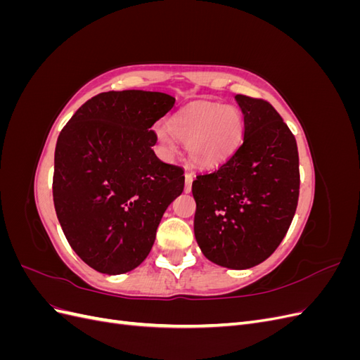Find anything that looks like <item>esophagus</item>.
<instances>
[{"mask_svg":"<svg viewBox=\"0 0 360 360\" xmlns=\"http://www.w3.org/2000/svg\"><path fill=\"white\" fill-rule=\"evenodd\" d=\"M192 181H193V176L191 172L184 174V192H191L192 189Z\"/></svg>","mask_w":360,"mask_h":360,"instance_id":"esophagus-1","label":"esophagus"}]
</instances>
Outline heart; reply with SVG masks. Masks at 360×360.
<instances>
[{"instance_id": "1", "label": "heart", "mask_w": 360, "mask_h": 360, "mask_svg": "<svg viewBox=\"0 0 360 360\" xmlns=\"http://www.w3.org/2000/svg\"><path fill=\"white\" fill-rule=\"evenodd\" d=\"M169 127H158V136L169 153L177 148V138L188 144L195 165L212 168L230 158L240 144L243 120L233 106L204 103L191 108L172 120Z\"/></svg>"}]
</instances>
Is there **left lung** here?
<instances>
[{
	"mask_svg": "<svg viewBox=\"0 0 360 360\" xmlns=\"http://www.w3.org/2000/svg\"><path fill=\"white\" fill-rule=\"evenodd\" d=\"M243 143L222 165L197 176L193 231L212 263L243 270L263 263L285 237L299 201L296 138L269 102L237 94Z\"/></svg>",
	"mask_w": 360,
	"mask_h": 360,
	"instance_id": "left-lung-1",
	"label": "left lung"
}]
</instances>
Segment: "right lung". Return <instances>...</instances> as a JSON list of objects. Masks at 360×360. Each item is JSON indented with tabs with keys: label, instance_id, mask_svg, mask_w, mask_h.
Instances as JSON below:
<instances>
[{
	"label": "right lung",
	"instance_id": "1",
	"mask_svg": "<svg viewBox=\"0 0 360 360\" xmlns=\"http://www.w3.org/2000/svg\"><path fill=\"white\" fill-rule=\"evenodd\" d=\"M174 103L159 91L101 93L60 132L53 205L72 249L101 274L122 275L143 263L163 213L183 192V168L151 148V126Z\"/></svg>",
	"mask_w": 360,
	"mask_h": 360
}]
</instances>
